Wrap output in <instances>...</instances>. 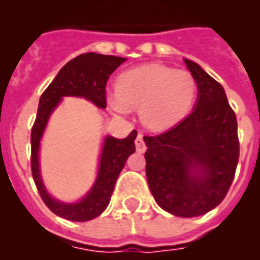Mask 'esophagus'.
I'll return each instance as SVG.
<instances>
[{
  "instance_id": "1",
  "label": "esophagus",
  "mask_w": 260,
  "mask_h": 260,
  "mask_svg": "<svg viewBox=\"0 0 260 260\" xmlns=\"http://www.w3.org/2000/svg\"><path fill=\"white\" fill-rule=\"evenodd\" d=\"M135 146H136V150H138V152H144L146 151V144H144V140H143V135L139 134L138 138H136V140H135Z\"/></svg>"
}]
</instances>
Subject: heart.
<instances>
[{
  "instance_id": "heart-1",
  "label": "heart",
  "mask_w": 260,
  "mask_h": 260,
  "mask_svg": "<svg viewBox=\"0 0 260 260\" xmlns=\"http://www.w3.org/2000/svg\"><path fill=\"white\" fill-rule=\"evenodd\" d=\"M197 97L190 73L163 64H144L124 71L108 104L118 113L138 108L142 121L156 131L169 129L189 114Z\"/></svg>"
}]
</instances>
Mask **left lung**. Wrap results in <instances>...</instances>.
<instances>
[{
    "mask_svg": "<svg viewBox=\"0 0 260 260\" xmlns=\"http://www.w3.org/2000/svg\"><path fill=\"white\" fill-rule=\"evenodd\" d=\"M183 62L197 82L196 106L171 129L144 136V158L156 204L174 216L196 217L214 209L234 181L238 121L221 85L193 60Z\"/></svg>",
    "mask_w": 260,
    "mask_h": 260,
    "instance_id": "8db88e82",
    "label": "left lung"
}]
</instances>
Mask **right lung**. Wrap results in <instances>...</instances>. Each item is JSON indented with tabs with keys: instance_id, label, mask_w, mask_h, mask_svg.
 I'll return each instance as SVG.
<instances>
[{
	"instance_id": "right-lung-1",
	"label": "right lung",
	"mask_w": 260,
	"mask_h": 260,
	"mask_svg": "<svg viewBox=\"0 0 260 260\" xmlns=\"http://www.w3.org/2000/svg\"><path fill=\"white\" fill-rule=\"evenodd\" d=\"M125 60V58L120 56L95 52L79 55L60 69L40 97L38 114L30 134V167L40 197L51 212L58 214L59 217L67 218L70 221H89L106 209L113 193L114 183L126 159L135 152V139L138 132L132 131L125 139H116L113 136H106L104 139L97 178L91 189L79 201L69 204L51 197L40 175L39 151L47 122L56 106L62 102L63 97L67 95L86 98L97 108L105 109L106 82L112 73Z\"/></svg>"
}]
</instances>
